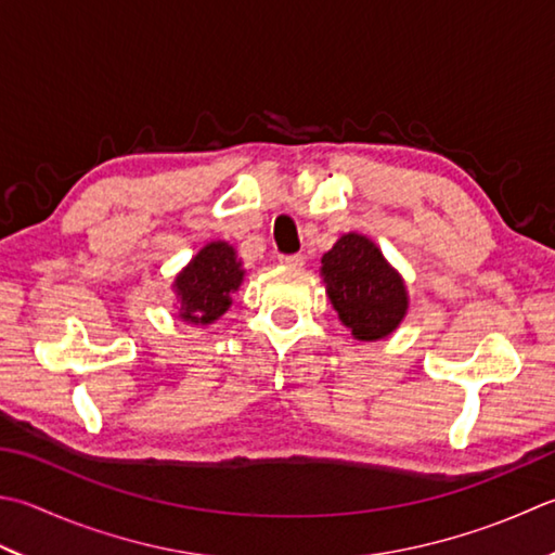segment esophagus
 <instances>
[{
  "instance_id": "obj_1",
  "label": "esophagus",
  "mask_w": 555,
  "mask_h": 555,
  "mask_svg": "<svg viewBox=\"0 0 555 555\" xmlns=\"http://www.w3.org/2000/svg\"><path fill=\"white\" fill-rule=\"evenodd\" d=\"M305 256H301V254H292V256H280V263L282 266H289V268H301V266H305Z\"/></svg>"
}]
</instances>
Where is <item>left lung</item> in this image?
<instances>
[{"label":"left lung","instance_id":"left-lung-1","mask_svg":"<svg viewBox=\"0 0 555 555\" xmlns=\"http://www.w3.org/2000/svg\"><path fill=\"white\" fill-rule=\"evenodd\" d=\"M321 278L343 326L358 340H382L399 328L408 311L405 282L372 238L343 234L323 254Z\"/></svg>","mask_w":555,"mask_h":555}]
</instances>
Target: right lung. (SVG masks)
<instances>
[{
    "instance_id": "obj_1",
    "label": "right lung",
    "mask_w": 555,
    "mask_h": 555,
    "mask_svg": "<svg viewBox=\"0 0 555 555\" xmlns=\"http://www.w3.org/2000/svg\"><path fill=\"white\" fill-rule=\"evenodd\" d=\"M242 282L244 268L234 246L210 242L173 280V292L181 301L179 317L195 326H207L232 307V295Z\"/></svg>"
}]
</instances>
